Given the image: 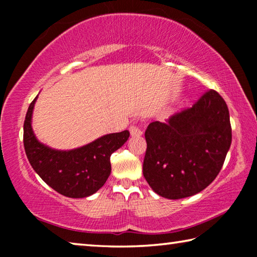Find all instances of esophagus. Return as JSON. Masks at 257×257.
I'll return each mask as SVG.
<instances>
[{
	"label": "esophagus",
	"mask_w": 257,
	"mask_h": 257,
	"mask_svg": "<svg viewBox=\"0 0 257 257\" xmlns=\"http://www.w3.org/2000/svg\"><path fill=\"white\" fill-rule=\"evenodd\" d=\"M129 132H130V135H132L133 137H139V136H142V135H143L142 130L139 129L137 125H135V124H133L132 127L129 128Z\"/></svg>",
	"instance_id": "34e87169"
}]
</instances>
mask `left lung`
<instances>
[{
  "label": "left lung",
  "instance_id": "obj_1",
  "mask_svg": "<svg viewBox=\"0 0 257 257\" xmlns=\"http://www.w3.org/2000/svg\"><path fill=\"white\" fill-rule=\"evenodd\" d=\"M143 175L160 196L180 199L199 193L215 179L231 145L224 99L208 90L193 106L167 122L149 124Z\"/></svg>",
  "mask_w": 257,
  "mask_h": 257
}]
</instances>
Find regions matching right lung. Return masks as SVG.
Wrapping results in <instances>:
<instances>
[{
  "instance_id": "add662e5",
  "label": "right lung",
  "mask_w": 257,
  "mask_h": 257,
  "mask_svg": "<svg viewBox=\"0 0 257 257\" xmlns=\"http://www.w3.org/2000/svg\"><path fill=\"white\" fill-rule=\"evenodd\" d=\"M30 103L24 123V146L35 172L63 196L84 198L96 193L111 173L110 158L129 138V132L108 134L89 144L59 151L37 141L32 128L35 102Z\"/></svg>"
}]
</instances>
